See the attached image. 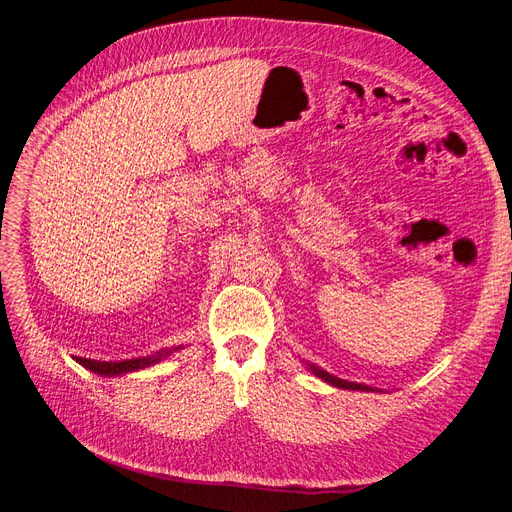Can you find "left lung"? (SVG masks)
Here are the masks:
<instances>
[{
    "mask_svg": "<svg viewBox=\"0 0 512 512\" xmlns=\"http://www.w3.org/2000/svg\"><path fill=\"white\" fill-rule=\"evenodd\" d=\"M306 367L312 371V374H314L316 378L324 380V382L331 384V386H335V388H343V390H359V392H378L376 388L365 386V384H357V382H347V380H341V378H337V376L329 374V371L320 369V367H318V365H314V363H306Z\"/></svg>",
    "mask_w": 512,
    "mask_h": 512,
    "instance_id": "8db88e82",
    "label": "left lung"
}]
</instances>
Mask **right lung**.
Returning a JSON list of instances; mask_svg holds the SVG:
<instances>
[{
  "label": "right lung",
  "mask_w": 512,
  "mask_h": 512,
  "mask_svg": "<svg viewBox=\"0 0 512 512\" xmlns=\"http://www.w3.org/2000/svg\"><path fill=\"white\" fill-rule=\"evenodd\" d=\"M179 349H181V345L175 347V349H161V351H157L153 355H147V357H134V359H124V361H98V359H85V357H75V361L79 365H83L85 369L94 371V374H98V376L114 378V376L130 374V371H138V369L157 365Z\"/></svg>",
  "instance_id": "add662e5"
}]
</instances>
